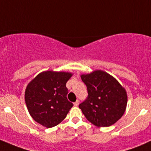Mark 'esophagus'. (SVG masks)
I'll return each mask as SVG.
<instances>
[{
	"label": "esophagus",
	"mask_w": 151,
	"mask_h": 151,
	"mask_svg": "<svg viewBox=\"0 0 151 151\" xmlns=\"http://www.w3.org/2000/svg\"><path fill=\"white\" fill-rule=\"evenodd\" d=\"M79 103H80V101H79V100H77V101H76L74 103V106H78V105H79Z\"/></svg>",
	"instance_id": "1"
}]
</instances>
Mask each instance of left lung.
Returning a JSON list of instances; mask_svg holds the SVG:
<instances>
[{
  "mask_svg": "<svg viewBox=\"0 0 151 151\" xmlns=\"http://www.w3.org/2000/svg\"><path fill=\"white\" fill-rule=\"evenodd\" d=\"M88 97L79 105L88 121L99 127H107L122 117L127 104V95L120 83L105 71L98 70L83 74Z\"/></svg>",
  "mask_w": 151,
  "mask_h": 151,
  "instance_id": "1",
  "label": "left lung"
}]
</instances>
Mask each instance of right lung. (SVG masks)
Instances as JSON below:
<instances>
[{"label": "right lung", "instance_id": "1", "mask_svg": "<svg viewBox=\"0 0 151 151\" xmlns=\"http://www.w3.org/2000/svg\"><path fill=\"white\" fill-rule=\"evenodd\" d=\"M72 74L47 71L28 85L25 93L27 108L35 121L47 128L65 119L73 104L67 99L66 84Z\"/></svg>", "mask_w": 151, "mask_h": 151}]
</instances>
